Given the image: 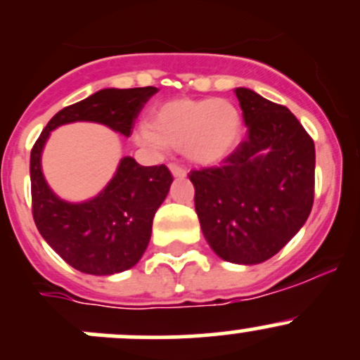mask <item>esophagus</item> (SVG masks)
<instances>
[{
	"label": "esophagus",
	"instance_id": "esophagus-1",
	"mask_svg": "<svg viewBox=\"0 0 360 360\" xmlns=\"http://www.w3.org/2000/svg\"><path fill=\"white\" fill-rule=\"evenodd\" d=\"M169 169H170V172H172L174 177H186V170H184L183 167L176 165V163H170Z\"/></svg>",
	"mask_w": 360,
	"mask_h": 360
}]
</instances>
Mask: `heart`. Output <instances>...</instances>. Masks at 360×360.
Here are the masks:
<instances>
[{
	"instance_id": "obj_1",
	"label": "heart",
	"mask_w": 360,
	"mask_h": 360,
	"mask_svg": "<svg viewBox=\"0 0 360 360\" xmlns=\"http://www.w3.org/2000/svg\"><path fill=\"white\" fill-rule=\"evenodd\" d=\"M242 137L244 118L237 104L216 97H179L151 108L136 139L153 151L181 150L198 167H216L238 150Z\"/></svg>"
}]
</instances>
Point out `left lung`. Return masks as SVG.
<instances>
[{
	"instance_id": "left-lung-1",
	"label": "left lung",
	"mask_w": 360,
	"mask_h": 360,
	"mask_svg": "<svg viewBox=\"0 0 360 360\" xmlns=\"http://www.w3.org/2000/svg\"><path fill=\"white\" fill-rule=\"evenodd\" d=\"M248 139L223 165L190 172L195 210L224 261L270 259L301 230L314 205L315 144L285 106L235 90Z\"/></svg>"
}]
</instances>
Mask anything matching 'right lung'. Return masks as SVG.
<instances>
[{"label": "right lung", "instance_id": "obj_1", "mask_svg": "<svg viewBox=\"0 0 360 360\" xmlns=\"http://www.w3.org/2000/svg\"><path fill=\"white\" fill-rule=\"evenodd\" d=\"M157 92L155 86L99 90L57 112L32 146L29 174L36 228L50 248L83 274L112 275L139 263L172 174L165 165L143 167L123 157L99 195L72 203L57 197L45 181L43 148L52 130L75 122L101 123L129 137L141 110Z\"/></svg>", "mask_w": 360, "mask_h": 360}]
</instances>
